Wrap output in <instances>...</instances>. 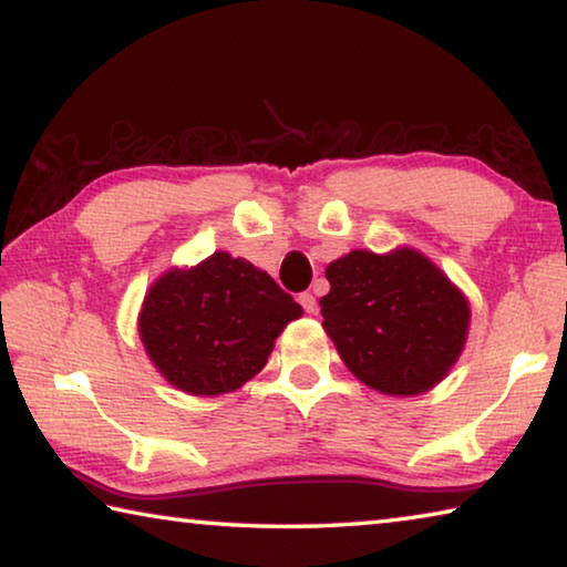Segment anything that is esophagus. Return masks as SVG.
<instances>
[{
	"instance_id": "obj_1",
	"label": "esophagus",
	"mask_w": 567,
	"mask_h": 567,
	"mask_svg": "<svg viewBox=\"0 0 567 567\" xmlns=\"http://www.w3.org/2000/svg\"><path fill=\"white\" fill-rule=\"evenodd\" d=\"M299 303L303 306L306 313H317V296H313V293H309V291L301 293L299 296Z\"/></svg>"
}]
</instances>
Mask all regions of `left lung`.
<instances>
[{"instance_id": "1", "label": "left lung", "mask_w": 567, "mask_h": 567, "mask_svg": "<svg viewBox=\"0 0 567 567\" xmlns=\"http://www.w3.org/2000/svg\"><path fill=\"white\" fill-rule=\"evenodd\" d=\"M321 327L351 374L389 396H414L440 384L460 359L470 303L414 248L351 250L327 266Z\"/></svg>"}]
</instances>
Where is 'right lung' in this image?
Instances as JSON below:
<instances>
[{"instance_id":"right-lung-1","label":"right lung","mask_w":567,"mask_h":567,"mask_svg":"<svg viewBox=\"0 0 567 567\" xmlns=\"http://www.w3.org/2000/svg\"><path fill=\"white\" fill-rule=\"evenodd\" d=\"M301 306L246 258L216 250L171 268L145 293L137 331L155 369L196 396L236 392L266 367Z\"/></svg>"}]
</instances>
